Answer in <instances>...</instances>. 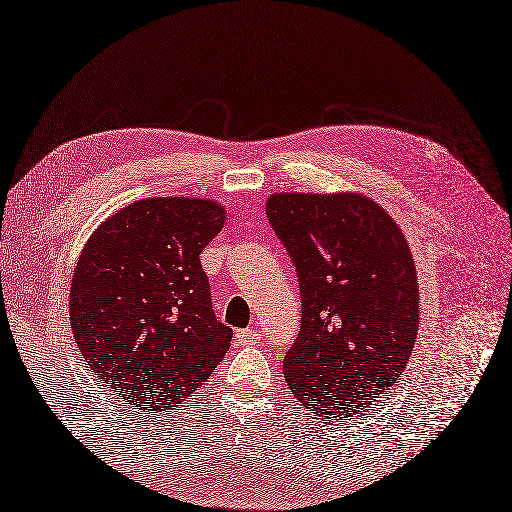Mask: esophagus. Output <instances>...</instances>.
I'll list each match as a JSON object with an SVG mask.
<instances>
[{"instance_id":"esophagus-1","label":"esophagus","mask_w":512,"mask_h":512,"mask_svg":"<svg viewBox=\"0 0 512 512\" xmlns=\"http://www.w3.org/2000/svg\"><path fill=\"white\" fill-rule=\"evenodd\" d=\"M235 337H237V341H239L241 345H256V343L260 341V332H258V330H252V328H248V330H237Z\"/></svg>"}]
</instances>
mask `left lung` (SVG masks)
Instances as JSON below:
<instances>
[{
	"label": "left lung",
	"mask_w": 512,
	"mask_h": 512,
	"mask_svg": "<svg viewBox=\"0 0 512 512\" xmlns=\"http://www.w3.org/2000/svg\"><path fill=\"white\" fill-rule=\"evenodd\" d=\"M273 231L301 284L286 383L322 417H354L398 381L419 330L415 260L402 228L360 192H273Z\"/></svg>",
	"instance_id": "obj_1"
}]
</instances>
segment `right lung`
I'll use <instances>...</instances> for the list:
<instances>
[{
    "instance_id": "obj_1",
    "label": "right lung",
    "mask_w": 512,
    "mask_h": 512,
    "mask_svg": "<svg viewBox=\"0 0 512 512\" xmlns=\"http://www.w3.org/2000/svg\"><path fill=\"white\" fill-rule=\"evenodd\" d=\"M224 220L214 199L148 197L103 220L82 248L69 322L88 368L125 407H182L231 347L199 260Z\"/></svg>"
}]
</instances>
